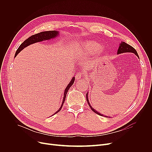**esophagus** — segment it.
<instances>
[{
	"label": "esophagus",
	"instance_id": "obj_1",
	"mask_svg": "<svg viewBox=\"0 0 152 152\" xmlns=\"http://www.w3.org/2000/svg\"><path fill=\"white\" fill-rule=\"evenodd\" d=\"M75 77H76V79H81V78L82 77V74H81V73H79L76 74V76H75Z\"/></svg>",
	"mask_w": 152,
	"mask_h": 152
}]
</instances>
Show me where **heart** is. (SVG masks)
<instances>
[{"label": "heart", "mask_w": 152, "mask_h": 152, "mask_svg": "<svg viewBox=\"0 0 152 152\" xmlns=\"http://www.w3.org/2000/svg\"><path fill=\"white\" fill-rule=\"evenodd\" d=\"M100 47V45L97 42L87 41L82 44H78L77 45V49L81 50L88 53H94L99 50Z\"/></svg>", "instance_id": "heart-1"}]
</instances>
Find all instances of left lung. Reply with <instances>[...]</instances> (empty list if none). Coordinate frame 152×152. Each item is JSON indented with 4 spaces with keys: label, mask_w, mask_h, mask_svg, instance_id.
Wrapping results in <instances>:
<instances>
[{
    "label": "left lung",
    "mask_w": 152,
    "mask_h": 152,
    "mask_svg": "<svg viewBox=\"0 0 152 152\" xmlns=\"http://www.w3.org/2000/svg\"><path fill=\"white\" fill-rule=\"evenodd\" d=\"M127 52H131V53H134L135 55L137 56V57H139V55H138V53L137 52V51L135 50V49H134V47H132V46H131L130 45L127 44L126 43H125L124 42H121V43L119 44V48H118V52H117V54H120V53H127ZM86 99H87V103H88V104L90 107V108H91V110L94 111V113H97L100 116H105V117H107L106 116H104L102 114L99 113L97 111L95 110L91 105V103L89 101V99H88V92H87L86 94ZM108 118V117H107Z\"/></svg>",
    "instance_id": "1"
}]
</instances>
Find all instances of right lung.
<instances>
[{
  "instance_id": "right-lung-1",
  "label": "right lung",
  "mask_w": 152,
  "mask_h": 152,
  "mask_svg": "<svg viewBox=\"0 0 152 152\" xmlns=\"http://www.w3.org/2000/svg\"><path fill=\"white\" fill-rule=\"evenodd\" d=\"M59 35V32L57 31H44V32H41V33H39L38 34H34L31 36V37H29V38H28L26 40H25L18 47V49H17V52L15 53V57L17 56L23 49H25V47H26L27 46L33 44L36 42H41L43 41H46V40H50L51 39H53L55 37H56L57 36H58ZM75 80V77H73V78L71 79V80L70 81V83L68 84V85L67 86V87H66V89L65 90V92H64V96H63V99L62 101V103L60 107V108L56 111V112L53 114H56L57 113L58 111H60L62 108V106L63 105L64 102H65V99H66V96L67 92L69 90V89L70 88V87L73 84L74 81Z\"/></svg>"
}]
</instances>
